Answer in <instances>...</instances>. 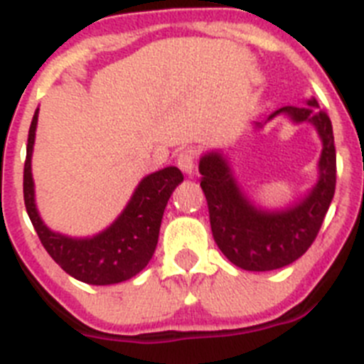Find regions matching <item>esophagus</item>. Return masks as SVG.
Here are the masks:
<instances>
[{
	"label": "esophagus",
	"instance_id": "34e87169",
	"mask_svg": "<svg viewBox=\"0 0 364 364\" xmlns=\"http://www.w3.org/2000/svg\"><path fill=\"white\" fill-rule=\"evenodd\" d=\"M195 162H197V151L184 149L176 154V164L184 173H193L195 169Z\"/></svg>",
	"mask_w": 364,
	"mask_h": 364
}]
</instances>
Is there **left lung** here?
I'll return each instance as SVG.
<instances>
[{
  "instance_id": "obj_1",
  "label": "left lung",
  "mask_w": 364,
  "mask_h": 364,
  "mask_svg": "<svg viewBox=\"0 0 364 364\" xmlns=\"http://www.w3.org/2000/svg\"><path fill=\"white\" fill-rule=\"evenodd\" d=\"M308 105L310 107L288 105L269 117L286 112L294 122H310L323 140L319 182L301 204L277 213L260 211L240 193L220 154H205L198 166L215 242L235 266L247 272L284 268L304 255L319 233L336 193L337 164L332 122L319 109L317 100H308Z\"/></svg>"
}]
</instances>
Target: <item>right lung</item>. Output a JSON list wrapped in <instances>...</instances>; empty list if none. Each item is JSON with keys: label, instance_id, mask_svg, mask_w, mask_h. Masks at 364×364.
<instances>
[{"label": "right lung", "instance_id": "1", "mask_svg": "<svg viewBox=\"0 0 364 364\" xmlns=\"http://www.w3.org/2000/svg\"><path fill=\"white\" fill-rule=\"evenodd\" d=\"M38 111L31 122L27 159L23 167V200L28 218L41 244L60 268L87 284L105 286L134 277L147 266L159 242L160 224L167 200L184 180L178 167H166L146 176L124 213L92 239H69L54 233L41 222L34 204L31 156L36 134Z\"/></svg>", "mask_w": 364, "mask_h": 364}]
</instances>
